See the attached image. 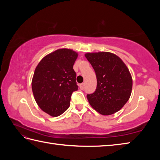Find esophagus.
<instances>
[{"label":"esophagus","mask_w":160,"mask_h":160,"mask_svg":"<svg viewBox=\"0 0 160 160\" xmlns=\"http://www.w3.org/2000/svg\"><path fill=\"white\" fill-rule=\"evenodd\" d=\"M84 87H85V84H84V83H82V84H80V88L81 89V90H83Z\"/></svg>","instance_id":"obj_1"}]
</instances>
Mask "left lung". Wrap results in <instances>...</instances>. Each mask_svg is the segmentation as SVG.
<instances>
[{
  "mask_svg": "<svg viewBox=\"0 0 160 160\" xmlns=\"http://www.w3.org/2000/svg\"><path fill=\"white\" fill-rule=\"evenodd\" d=\"M85 57L95 72L97 88L87 97L93 109L102 115L118 112L131 94L132 80L123 61L110 52L88 53Z\"/></svg>",
  "mask_w": 160,
  "mask_h": 160,
  "instance_id": "left-lung-1",
  "label": "left lung"
}]
</instances>
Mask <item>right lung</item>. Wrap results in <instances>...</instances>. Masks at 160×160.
Returning a JSON list of instances; mask_svg holds the SVG:
<instances>
[{"instance_id": "add662e5", "label": "right lung", "mask_w": 160, "mask_h": 160, "mask_svg": "<svg viewBox=\"0 0 160 160\" xmlns=\"http://www.w3.org/2000/svg\"><path fill=\"white\" fill-rule=\"evenodd\" d=\"M78 53L61 48L48 54L37 65L32 89L38 106L51 116L68 109L72 93L78 90L73 65Z\"/></svg>"}]
</instances>
